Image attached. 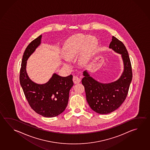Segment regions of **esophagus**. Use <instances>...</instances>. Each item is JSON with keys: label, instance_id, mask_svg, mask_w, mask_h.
I'll use <instances>...</instances> for the list:
<instances>
[{"label": "esophagus", "instance_id": "34e87169", "mask_svg": "<svg viewBox=\"0 0 150 150\" xmlns=\"http://www.w3.org/2000/svg\"><path fill=\"white\" fill-rule=\"evenodd\" d=\"M73 81L74 83H78L81 81V79L78 76H74L73 77Z\"/></svg>", "mask_w": 150, "mask_h": 150}]
</instances>
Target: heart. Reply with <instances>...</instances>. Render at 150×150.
Segmentation results:
<instances>
[{
  "mask_svg": "<svg viewBox=\"0 0 150 150\" xmlns=\"http://www.w3.org/2000/svg\"><path fill=\"white\" fill-rule=\"evenodd\" d=\"M97 46V42L92 37L76 35L69 39L65 43L63 53L65 61L70 62L80 51V59L86 61L94 52Z\"/></svg>",
  "mask_w": 150,
  "mask_h": 150,
  "instance_id": "b5f03b06",
  "label": "heart"
}]
</instances>
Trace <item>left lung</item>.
Returning <instances> with one entry per match:
<instances>
[{
  "instance_id": "1",
  "label": "left lung",
  "mask_w": 150,
  "mask_h": 150,
  "mask_svg": "<svg viewBox=\"0 0 150 150\" xmlns=\"http://www.w3.org/2000/svg\"><path fill=\"white\" fill-rule=\"evenodd\" d=\"M109 49L121 55L124 70L120 78L108 83L97 81L87 70L83 72L82 83L84 86L86 99L93 111L107 114L119 108L125 100L132 80V71L128 52L124 44L112 36Z\"/></svg>"
}]
</instances>
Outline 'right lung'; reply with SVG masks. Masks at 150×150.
<instances>
[{
    "label": "right lung",
    "mask_w": 150,
    "mask_h": 150,
    "mask_svg": "<svg viewBox=\"0 0 150 150\" xmlns=\"http://www.w3.org/2000/svg\"><path fill=\"white\" fill-rule=\"evenodd\" d=\"M42 35L32 41L25 51L20 70V84L31 108L45 117L57 116L64 111L68 103L69 91L74 85L72 75L60 76L53 74L43 84L33 82L26 72L27 61L41 44Z\"/></svg>",
    "instance_id": "1"
}]
</instances>
